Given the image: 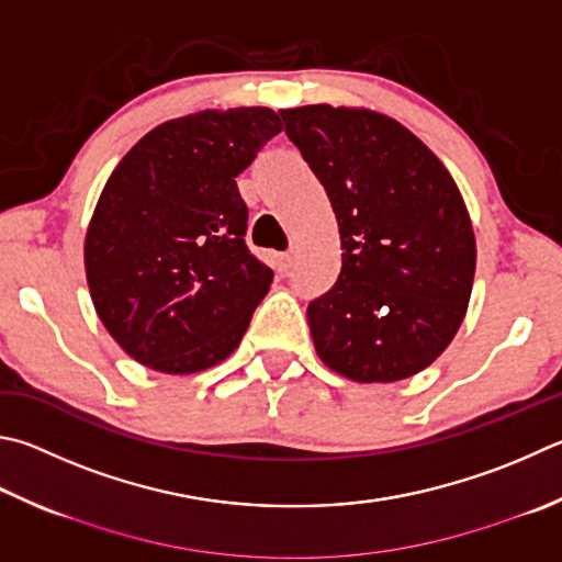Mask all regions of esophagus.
I'll list each match as a JSON object with an SVG mask.
<instances>
[{"instance_id": "34e87169", "label": "esophagus", "mask_w": 562, "mask_h": 562, "mask_svg": "<svg viewBox=\"0 0 562 562\" xmlns=\"http://www.w3.org/2000/svg\"><path fill=\"white\" fill-rule=\"evenodd\" d=\"M274 265H278V270L284 274L290 272V268L294 265V252H280L278 260H274Z\"/></svg>"}]
</instances>
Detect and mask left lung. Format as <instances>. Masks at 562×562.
Listing matches in <instances>:
<instances>
[{"instance_id":"1","label":"left lung","mask_w":562,"mask_h":562,"mask_svg":"<svg viewBox=\"0 0 562 562\" xmlns=\"http://www.w3.org/2000/svg\"><path fill=\"white\" fill-rule=\"evenodd\" d=\"M280 115L341 236L339 278L307 307L316 353L359 383L427 369L464 319L476 265L450 171L381 112L307 105Z\"/></svg>"}]
</instances>
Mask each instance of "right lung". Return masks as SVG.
Returning <instances> with one entry per match:
<instances>
[{
  "label": "right lung",
  "instance_id": "right-lung-1",
  "mask_svg": "<svg viewBox=\"0 0 562 562\" xmlns=\"http://www.w3.org/2000/svg\"><path fill=\"white\" fill-rule=\"evenodd\" d=\"M280 130L270 108L203 110L147 132L110 175L86 274L100 322L135 361L179 375L236 351L272 282L246 246L236 177Z\"/></svg>",
  "mask_w": 562,
  "mask_h": 562
}]
</instances>
